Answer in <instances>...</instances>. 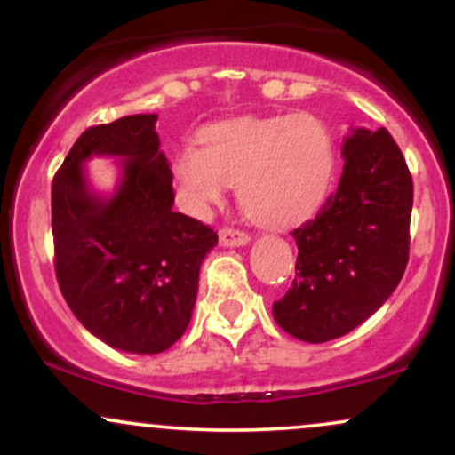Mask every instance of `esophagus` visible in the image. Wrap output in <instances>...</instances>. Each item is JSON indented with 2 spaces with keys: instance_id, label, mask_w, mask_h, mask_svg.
Returning <instances> with one entry per match:
<instances>
[{
  "instance_id": "obj_1",
  "label": "esophagus",
  "mask_w": 455,
  "mask_h": 455,
  "mask_svg": "<svg viewBox=\"0 0 455 455\" xmlns=\"http://www.w3.org/2000/svg\"><path fill=\"white\" fill-rule=\"evenodd\" d=\"M248 242H250V235L239 231V228H233V227L220 228V245L233 248V245H245Z\"/></svg>"
}]
</instances>
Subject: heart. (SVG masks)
Segmentation results:
<instances>
[{
	"label": "heart",
	"instance_id": "b5f03b06",
	"mask_svg": "<svg viewBox=\"0 0 455 455\" xmlns=\"http://www.w3.org/2000/svg\"><path fill=\"white\" fill-rule=\"evenodd\" d=\"M177 149L171 180L186 212L203 216L235 184L239 207L260 227L306 220L325 201L336 169L327 124L312 113L242 117L205 128Z\"/></svg>",
	"mask_w": 455,
	"mask_h": 455
}]
</instances>
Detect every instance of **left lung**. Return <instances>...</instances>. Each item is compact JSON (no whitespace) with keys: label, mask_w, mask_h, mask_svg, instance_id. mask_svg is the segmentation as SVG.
I'll use <instances>...</instances> for the list:
<instances>
[{"label":"left lung","mask_w":455,"mask_h":455,"mask_svg":"<svg viewBox=\"0 0 455 455\" xmlns=\"http://www.w3.org/2000/svg\"><path fill=\"white\" fill-rule=\"evenodd\" d=\"M338 190L295 228V280L274 318L304 342L340 338L372 316L409 263L412 177L385 128L351 130Z\"/></svg>","instance_id":"obj_1"}]
</instances>
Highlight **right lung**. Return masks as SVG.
<instances>
[{"instance_id": "1", "label": "right lung", "mask_w": 455, "mask_h": 455, "mask_svg": "<svg viewBox=\"0 0 455 455\" xmlns=\"http://www.w3.org/2000/svg\"><path fill=\"white\" fill-rule=\"evenodd\" d=\"M158 115L87 128L51 186L55 274L87 331L126 353L156 355L184 336L198 269L218 243L207 224L173 212V180L156 132ZM124 157L111 199L89 190L82 162Z\"/></svg>"}]
</instances>
